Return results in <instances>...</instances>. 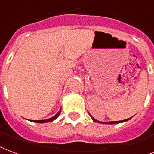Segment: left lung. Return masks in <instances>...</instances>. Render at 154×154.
<instances>
[{
  "instance_id": "left-lung-1",
  "label": "left lung",
  "mask_w": 154,
  "mask_h": 154,
  "mask_svg": "<svg viewBox=\"0 0 154 154\" xmlns=\"http://www.w3.org/2000/svg\"><path fill=\"white\" fill-rule=\"evenodd\" d=\"M91 117H92V119H93V121H94V122H101V123H103V124H118V123H122V122H127L128 120H130V119L131 118H129V119H125V120H123V121H117V122H99V121H97L96 119H94L92 116H91Z\"/></svg>"
}]
</instances>
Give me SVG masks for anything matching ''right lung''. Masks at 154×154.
Returning a JSON list of instances; mask_svg holds the SVG:
<instances>
[{"label":"right lung","instance_id":"1","mask_svg":"<svg viewBox=\"0 0 154 154\" xmlns=\"http://www.w3.org/2000/svg\"><path fill=\"white\" fill-rule=\"evenodd\" d=\"M60 110L56 114V115L54 116H52V117H51V118L49 119H47V120H33V121H32L31 120V122H37V123H47V122H52V121H54V120H56V119L59 116V115H60Z\"/></svg>","mask_w":154,"mask_h":154}]
</instances>
